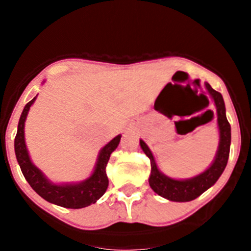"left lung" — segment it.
<instances>
[{
    "instance_id": "8db88e82",
    "label": "left lung",
    "mask_w": 251,
    "mask_h": 251,
    "mask_svg": "<svg viewBox=\"0 0 251 251\" xmlns=\"http://www.w3.org/2000/svg\"><path fill=\"white\" fill-rule=\"evenodd\" d=\"M205 88L208 95L214 100L217 114V129H219V147L216 154L212 159L211 165L203 172L190 178H172L166 176L158 168L157 162L153 157L152 151L150 150L145 141L139 139L142 151L151 159V175L148 178L151 188L163 199H167L175 202H187L202 195L206 190L214 186L220 178L227 165L230 153V143H231V127L226 118L225 103L223 95L214 90L208 83H205Z\"/></svg>"
}]
</instances>
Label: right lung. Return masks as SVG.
Here are the masks:
<instances>
[{"label":"right lung","instance_id":"obj_1","mask_svg":"<svg viewBox=\"0 0 251 251\" xmlns=\"http://www.w3.org/2000/svg\"><path fill=\"white\" fill-rule=\"evenodd\" d=\"M36 98L37 95L32 100L28 101L22 110L19 126H17L16 138H15V154H16V159L22 171V175L28 185L32 187V190L50 203L66 208H83L95 203L105 194L108 188L109 179L106 176L105 168L110 154L118 147L122 134L114 137L99 151L92 175L88 178L79 182H52L43 171L34 165L25 141V122L28 110L31 105L35 103Z\"/></svg>","mask_w":251,"mask_h":251}]
</instances>
